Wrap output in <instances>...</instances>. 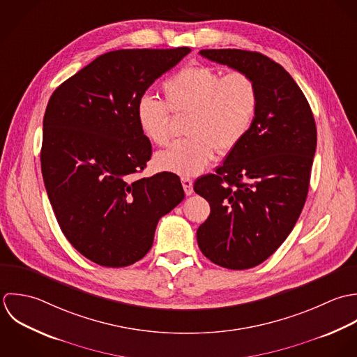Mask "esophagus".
<instances>
[{"mask_svg": "<svg viewBox=\"0 0 357 357\" xmlns=\"http://www.w3.org/2000/svg\"><path fill=\"white\" fill-rule=\"evenodd\" d=\"M182 185H183V190L186 193V196L193 195V181L189 178H182Z\"/></svg>", "mask_w": 357, "mask_h": 357, "instance_id": "esophagus-1", "label": "esophagus"}]
</instances>
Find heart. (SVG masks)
I'll return each mask as SVG.
<instances>
[{"label":"heart","instance_id":"1","mask_svg":"<svg viewBox=\"0 0 357 357\" xmlns=\"http://www.w3.org/2000/svg\"><path fill=\"white\" fill-rule=\"evenodd\" d=\"M165 102L143 93L135 114L143 135L157 146L171 139L169 110L189 113L185 132L189 138L155 155L160 169L181 176L203 172L215 153L226 154L248 134L258 112L257 82L247 73H222L211 66L182 68L162 84Z\"/></svg>","mask_w":357,"mask_h":357}]
</instances>
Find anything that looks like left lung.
Returning a JSON list of instances; mask_svg holds the SVG:
<instances>
[{"instance_id":"left-lung-1","label":"left lung","mask_w":357,"mask_h":357,"mask_svg":"<svg viewBox=\"0 0 357 357\" xmlns=\"http://www.w3.org/2000/svg\"><path fill=\"white\" fill-rule=\"evenodd\" d=\"M200 55L254 78V123L223 165L195 182L211 207L197 229L202 252L216 265L243 271L266 261L294 229L306 202L317 131L310 106L284 68L243 50Z\"/></svg>"}]
</instances>
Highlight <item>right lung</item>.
I'll use <instances>...</instances> for the list:
<instances>
[{
    "mask_svg": "<svg viewBox=\"0 0 357 357\" xmlns=\"http://www.w3.org/2000/svg\"><path fill=\"white\" fill-rule=\"evenodd\" d=\"M190 48L100 55L52 93L43 123L41 171L56 220L73 247L106 268L142 259L161 216L185 192L178 175L132 179L151 157L135 107Z\"/></svg>",
    "mask_w": 357,
    "mask_h": 357,
    "instance_id": "right-lung-1",
    "label": "right lung"
}]
</instances>
